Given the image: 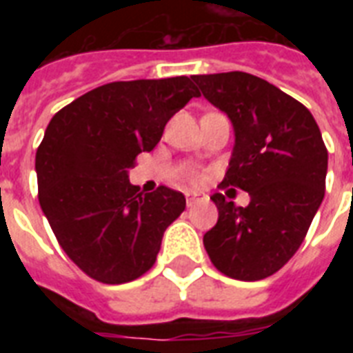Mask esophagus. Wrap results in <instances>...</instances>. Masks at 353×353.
<instances>
[{
	"label": "esophagus",
	"instance_id": "34e87169",
	"mask_svg": "<svg viewBox=\"0 0 353 353\" xmlns=\"http://www.w3.org/2000/svg\"><path fill=\"white\" fill-rule=\"evenodd\" d=\"M185 198H187L188 207H192V205H196L198 201H203V199H207V196L201 192H187L185 194Z\"/></svg>",
	"mask_w": 353,
	"mask_h": 353
}]
</instances>
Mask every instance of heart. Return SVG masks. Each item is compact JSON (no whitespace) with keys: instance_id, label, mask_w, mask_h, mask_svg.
<instances>
[{"instance_id":"heart-1","label":"heart","mask_w":353,"mask_h":353,"mask_svg":"<svg viewBox=\"0 0 353 353\" xmlns=\"http://www.w3.org/2000/svg\"><path fill=\"white\" fill-rule=\"evenodd\" d=\"M190 179H192V181H198V177L194 176V174H192V176H190Z\"/></svg>"}]
</instances>
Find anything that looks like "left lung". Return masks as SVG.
Wrapping results in <instances>:
<instances>
[{"instance_id": "8db88e82", "label": "left lung", "mask_w": 353, "mask_h": 353, "mask_svg": "<svg viewBox=\"0 0 353 353\" xmlns=\"http://www.w3.org/2000/svg\"><path fill=\"white\" fill-rule=\"evenodd\" d=\"M201 95L234 128L221 185L245 190L247 207L216 192L218 223L205 232L210 262L227 276L254 282L276 273L306 238L324 198L328 150L304 104L254 74H194Z\"/></svg>"}]
</instances>
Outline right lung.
Here are the masks:
<instances>
[{"label": "right lung", "mask_w": 353, "mask_h": 353, "mask_svg": "<svg viewBox=\"0 0 353 353\" xmlns=\"http://www.w3.org/2000/svg\"><path fill=\"white\" fill-rule=\"evenodd\" d=\"M192 97L199 91L188 77L112 82L49 122L36 150L38 199L60 247L91 279L124 284L146 273L185 210L181 192H139L128 170Z\"/></svg>", "instance_id": "1"}]
</instances>
